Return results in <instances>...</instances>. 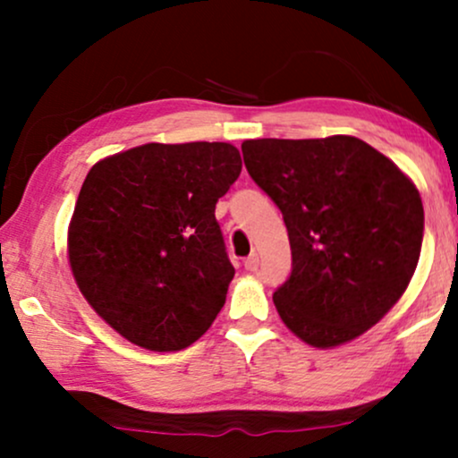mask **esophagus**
<instances>
[{"label": "esophagus", "instance_id": "obj_1", "mask_svg": "<svg viewBox=\"0 0 458 458\" xmlns=\"http://www.w3.org/2000/svg\"><path fill=\"white\" fill-rule=\"evenodd\" d=\"M259 254H250V256H247V259H245V262H243V265H245V269L247 271H256V269H259Z\"/></svg>", "mask_w": 458, "mask_h": 458}]
</instances>
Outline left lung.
I'll list each match as a JSON object with an SVG mask.
<instances>
[{
  "instance_id": "obj_1",
  "label": "left lung",
  "mask_w": 458,
  "mask_h": 458,
  "mask_svg": "<svg viewBox=\"0 0 458 458\" xmlns=\"http://www.w3.org/2000/svg\"><path fill=\"white\" fill-rule=\"evenodd\" d=\"M250 176L284 215L291 277L273 293L288 329L334 349L403 297L422 250L420 191L396 163L351 135L245 140Z\"/></svg>"
}]
</instances>
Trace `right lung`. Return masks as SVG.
<instances>
[{
    "label": "right lung",
    "mask_w": 458,
    "mask_h": 458,
    "mask_svg": "<svg viewBox=\"0 0 458 458\" xmlns=\"http://www.w3.org/2000/svg\"><path fill=\"white\" fill-rule=\"evenodd\" d=\"M239 174V150L225 141H152L88 172L68 265L94 312L129 343L170 353L213 325L234 277L215 204Z\"/></svg>",
    "instance_id": "1"
}]
</instances>
